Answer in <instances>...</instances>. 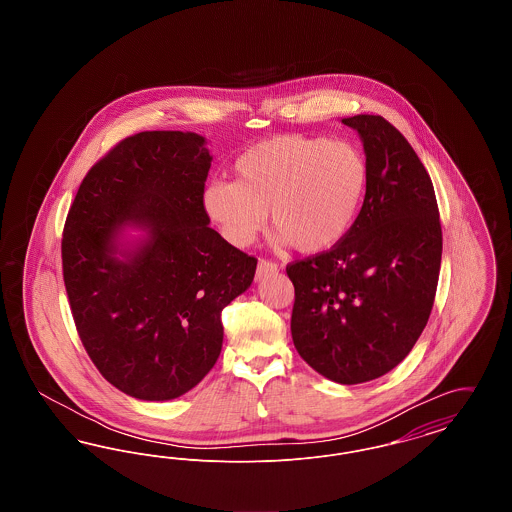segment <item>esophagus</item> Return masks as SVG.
<instances>
[{
  "mask_svg": "<svg viewBox=\"0 0 512 512\" xmlns=\"http://www.w3.org/2000/svg\"><path fill=\"white\" fill-rule=\"evenodd\" d=\"M274 272H278V265L276 263H272V261H259V265H257V272H255V276H257V280H261V278H265L268 274H274Z\"/></svg>",
  "mask_w": 512,
  "mask_h": 512,
  "instance_id": "esophagus-1",
  "label": "esophagus"
}]
</instances>
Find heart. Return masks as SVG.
Wrapping results in <instances>:
<instances>
[{"instance_id": "obj_1", "label": "heart", "mask_w": 512, "mask_h": 512, "mask_svg": "<svg viewBox=\"0 0 512 512\" xmlns=\"http://www.w3.org/2000/svg\"><path fill=\"white\" fill-rule=\"evenodd\" d=\"M236 180L203 190V209L230 244L244 247L265 219L280 242L322 253L345 240L359 219L368 163L343 140L286 134L249 147L234 163Z\"/></svg>"}]
</instances>
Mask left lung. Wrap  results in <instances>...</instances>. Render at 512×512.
<instances>
[{
	"mask_svg": "<svg viewBox=\"0 0 512 512\" xmlns=\"http://www.w3.org/2000/svg\"><path fill=\"white\" fill-rule=\"evenodd\" d=\"M365 149L368 188L351 232L286 268L295 288L293 345L338 384L376 380L420 338L436 297L441 224L432 180L380 115L341 119Z\"/></svg>",
	"mask_w": 512,
	"mask_h": 512,
	"instance_id": "1",
	"label": "left lung"
}]
</instances>
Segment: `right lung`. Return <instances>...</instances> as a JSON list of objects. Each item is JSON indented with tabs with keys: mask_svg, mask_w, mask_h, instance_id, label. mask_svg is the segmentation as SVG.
<instances>
[{
	"mask_svg": "<svg viewBox=\"0 0 512 512\" xmlns=\"http://www.w3.org/2000/svg\"><path fill=\"white\" fill-rule=\"evenodd\" d=\"M205 146L180 130L122 140L82 180L63 230L78 336L103 378L142 401H171L205 378L222 349L220 313L257 268L209 228Z\"/></svg>",
	"mask_w": 512,
	"mask_h": 512,
	"instance_id": "right-lung-1",
	"label": "right lung"
}]
</instances>
